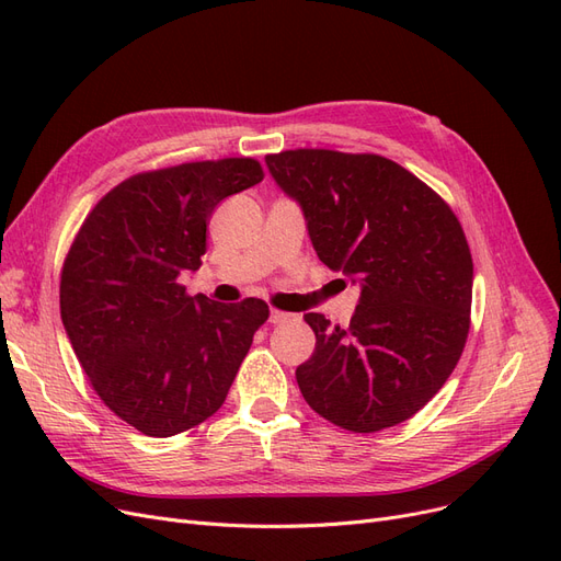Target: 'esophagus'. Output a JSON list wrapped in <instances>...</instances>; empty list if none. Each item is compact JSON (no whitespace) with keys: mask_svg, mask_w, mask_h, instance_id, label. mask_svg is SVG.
Masks as SVG:
<instances>
[{"mask_svg":"<svg viewBox=\"0 0 561 561\" xmlns=\"http://www.w3.org/2000/svg\"><path fill=\"white\" fill-rule=\"evenodd\" d=\"M290 318H295L293 313H285V311H278V309H271L268 313V320L274 322V325H280V322H287Z\"/></svg>","mask_w":561,"mask_h":561,"instance_id":"esophagus-1","label":"esophagus"}]
</instances>
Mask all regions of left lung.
<instances>
[{
    "mask_svg": "<svg viewBox=\"0 0 561 561\" xmlns=\"http://www.w3.org/2000/svg\"><path fill=\"white\" fill-rule=\"evenodd\" d=\"M266 168L301 208L320 262L360 285L346 328L304 316L316 332L295 371L304 400L353 433L414 416L449 379L470 330L472 257L456 215L377 154L293 149Z\"/></svg>",
    "mask_w": 561,
    "mask_h": 561,
    "instance_id": "left-lung-1",
    "label": "left lung"
}]
</instances>
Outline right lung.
<instances>
[{
  "label": "right lung",
  "instance_id": "obj_1",
  "mask_svg": "<svg viewBox=\"0 0 561 561\" xmlns=\"http://www.w3.org/2000/svg\"><path fill=\"white\" fill-rule=\"evenodd\" d=\"M262 178L254 159L133 175L98 201L67 254V339L100 400L149 437L213 416L268 318L262 299L219 304L178 280L201 266L219 203Z\"/></svg>",
  "mask_w": 561,
  "mask_h": 561
}]
</instances>
